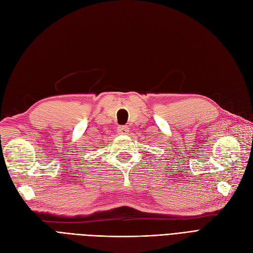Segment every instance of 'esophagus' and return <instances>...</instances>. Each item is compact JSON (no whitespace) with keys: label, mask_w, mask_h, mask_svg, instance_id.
<instances>
[{"label":"esophagus","mask_w":253,"mask_h":253,"mask_svg":"<svg viewBox=\"0 0 253 253\" xmlns=\"http://www.w3.org/2000/svg\"><path fill=\"white\" fill-rule=\"evenodd\" d=\"M117 133L120 135H126L128 133V126H121L117 128Z\"/></svg>","instance_id":"1"}]
</instances>
